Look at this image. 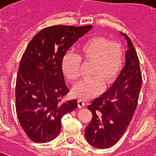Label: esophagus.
Returning <instances> with one entry per match:
<instances>
[{
  "instance_id": "esophagus-1",
  "label": "esophagus",
  "mask_w": 156,
  "mask_h": 156,
  "mask_svg": "<svg viewBox=\"0 0 156 156\" xmlns=\"http://www.w3.org/2000/svg\"><path fill=\"white\" fill-rule=\"evenodd\" d=\"M78 107L79 108H83L85 107V102L83 100H78Z\"/></svg>"
}]
</instances>
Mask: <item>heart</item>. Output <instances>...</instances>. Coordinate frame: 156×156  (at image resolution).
I'll list each match as a JSON object with an SVG mask.
<instances>
[{
	"label": "heart",
	"mask_w": 156,
	"mask_h": 156,
	"mask_svg": "<svg viewBox=\"0 0 156 156\" xmlns=\"http://www.w3.org/2000/svg\"><path fill=\"white\" fill-rule=\"evenodd\" d=\"M81 60L93 64L90 76L93 78L78 82L71 90L73 97L87 100L98 96L103 84L113 83L122 71L124 63V53L118 43L111 42L104 37H93L80 47L78 56L67 53L61 63L64 77L71 82L79 77Z\"/></svg>",
	"instance_id": "obj_1"
}]
</instances>
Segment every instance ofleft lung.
Wrapping results in <instances>:
<instances>
[{
    "label": "left lung",
    "mask_w": 156,
    "mask_h": 156,
    "mask_svg": "<svg viewBox=\"0 0 156 156\" xmlns=\"http://www.w3.org/2000/svg\"><path fill=\"white\" fill-rule=\"evenodd\" d=\"M125 66L106 93L87 106L93 118L85 129V138L91 146L107 149L119 140L130 124L137 106L142 77L139 58L127 35Z\"/></svg>",
    "instance_id": "1"
}]
</instances>
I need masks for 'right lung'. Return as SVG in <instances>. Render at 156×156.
Wrapping results in <instances>:
<instances>
[{"mask_svg":"<svg viewBox=\"0 0 156 156\" xmlns=\"http://www.w3.org/2000/svg\"><path fill=\"white\" fill-rule=\"evenodd\" d=\"M92 28L54 25L43 29L23 54L17 73L16 105L20 124L32 141L46 143L55 139L63 115L78 107L76 99L63 101L69 89L61 63L70 47Z\"/></svg>","mask_w":156,"mask_h":156,"instance_id":"1","label":"right lung"}]
</instances>
